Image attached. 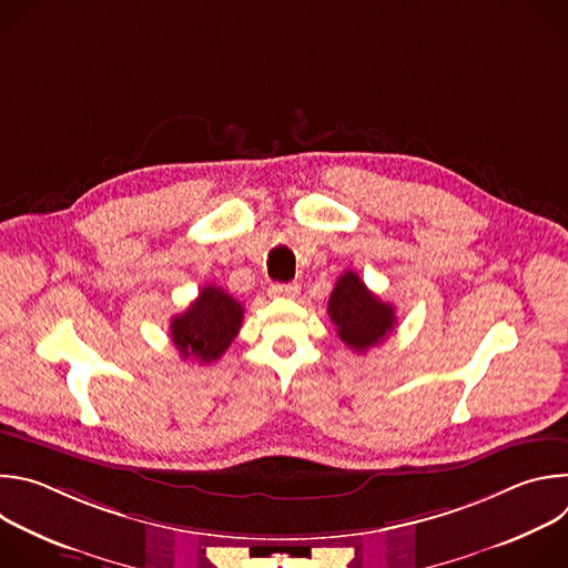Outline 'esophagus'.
Returning a JSON list of instances; mask_svg holds the SVG:
<instances>
[{
    "instance_id": "34e87169",
    "label": "esophagus",
    "mask_w": 568,
    "mask_h": 568,
    "mask_svg": "<svg viewBox=\"0 0 568 568\" xmlns=\"http://www.w3.org/2000/svg\"><path fill=\"white\" fill-rule=\"evenodd\" d=\"M298 292H301L298 283H272L270 287V294L276 298H294L298 296Z\"/></svg>"
}]
</instances>
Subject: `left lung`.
<instances>
[{
    "label": "left lung",
    "instance_id": "obj_1",
    "mask_svg": "<svg viewBox=\"0 0 568 568\" xmlns=\"http://www.w3.org/2000/svg\"><path fill=\"white\" fill-rule=\"evenodd\" d=\"M328 314L339 339L355 353L384 342L395 328V307L377 298L353 272H344L328 301Z\"/></svg>",
    "mask_w": 568,
    "mask_h": 568
}]
</instances>
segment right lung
<instances>
[{"label":"right lung","mask_w":568,"mask_h":568,"mask_svg":"<svg viewBox=\"0 0 568 568\" xmlns=\"http://www.w3.org/2000/svg\"><path fill=\"white\" fill-rule=\"evenodd\" d=\"M245 307L222 287L206 285L186 312L171 321V339L184 359L211 364L235 339Z\"/></svg>","instance_id":"right-lung-1"}]
</instances>
